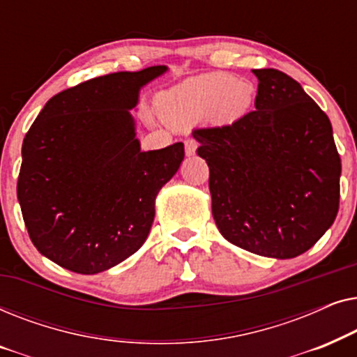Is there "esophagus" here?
Wrapping results in <instances>:
<instances>
[{
  "label": "esophagus",
  "mask_w": 357,
  "mask_h": 357,
  "mask_svg": "<svg viewBox=\"0 0 357 357\" xmlns=\"http://www.w3.org/2000/svg\"><path fill=\"white\" fill-rule=\"evenodd\" d=\"M197 148H198V143L192 138L185 139V154L187 155H193L197 153Z\"/></svg>",
  "instance_id": "1"
}]
</instances>
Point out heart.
Instances as JSON below:
<instances>
[{
  "instance_id": "obj_1",
  "label": "heart",
  "mask_w": 357,
  "mask_h": 357,
  "mask_svg": "<svg viewBox=\"0 0 357 357\" xmlns=\"http://www.w3.org/2000/svg\"><path fill=\"white\" fill-rule=\"evenodd\" d=\"M253 102V87L226 73H211L180 82L164 92L159 110L174 126L192 125L211 119L216 123H234L242 119Z\"/></svg>"
}]
</instances>
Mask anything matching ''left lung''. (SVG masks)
Masks as SVG:
<instances>
[{
    "mask_svg": "<svg viewBox=\"0 0 357 357\" xmlns=\"http://www.w3.org/2000/svg\"><path fill=\"white\" fill-rule=\"evenodd\" d=\"M255 109L232 125L198 128L213 218L234 245L294 258L328 231L340 208L341 159L328 116L282 71L253 70Z\"/></svg>",
    "mask_w": 357,
    "mask_h": 357,
    "instance_id": "left-lung-1",
    "label": "left lung"
}]
</instances>
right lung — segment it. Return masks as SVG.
Wrapping results in <instances>:
<instances>
[{
    "label": "right lung",
    "instance_id": "obj_1",
    "mask_svg": "<svg viewBox=\"0 0 357 357\" xmlns=\"http://www.w3.org/2000/svg\"><path fill=\"white\" fill-rule=\"evenodd\" d=\"M167 71L149 66L81 82L53 96L22 143L17 178L29 237L48 260L96 275L148 238L155 197L182 164L183 143L141 151L130 110Z\"/></svg>",
    "mask_w": 357,
    "mask_h": 357
}]
</instances>
